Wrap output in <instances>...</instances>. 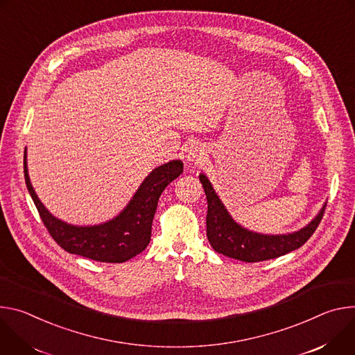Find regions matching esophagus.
<instances>
[{
	"mask_svg": "<svg viewBox=\"0 0 355 355\" xmlns=\"http://www.w3.org/2000/svg\"><path fill=\"white\" fill-rule=\"evenodd\" d=\"M205 152L202 150V148L196 146V145H191L190 148H187V161L190 162H199L202 157H203Z\"/></svg>",
	"mask_w": 355,
	"mask_h": 355,
	"instance_id": "obj_1",
	"label": "esophagus"
}]
</instances>
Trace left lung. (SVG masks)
<instances>
[{
    "instance_id": "obj_1",
    "label": "left lung",
    "mask_w": 355,
    "mask_h": 355,
    "mask_svg": "<svg viewBox=\"0 0 355 355\" xmlns=\"http://www.w3.org/2000/svg\"><path fill=\"white\" fill-rule=\"evenodd\" d=\"M207 198V239L218 254L245 262H259L282 257L300 248L319 227L326 205L309 225L288 235H262L248 231L235 223L214 193L209 179L200 175Z\"/></svg>"
}]
</instances>
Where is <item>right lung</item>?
Listing matches in <instances>:
<instances>
[{
	"label": "right lung",
	"instance_id": "add662e5",
	"mask_svg": "<svg viewBox=\"0 0 355 355\" xmlns=\"http://www.w3.org/2000/svg\"><path fill=\"white\" fill-rule=\"evenodd\" d=\"M183 172L180 161L156 168L141 184L127 209L114 220L94 225L76 227L55 218L39 202L29 182L26 159H24L25 183L51 237L70 254L98 262L120 263L142 252L150 241L152 220L157 200L165 187Z\"/></svg>",
	"mask_w": 355,
	"mask_h": 355
}]
</instances>
